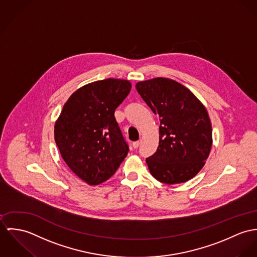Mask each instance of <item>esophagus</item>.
<instances>
[{"label":"esophagus","mask_w":257,"mask_h":257,"mask_svg":"<svg viewBox=\"0 0 257 257\" xmlns=\"http://www.w3.org/2000/svg\"><path fill=\"white\" fill-rule=\"evenodd\" d=\"M132 146H133V148H134V149H137V148L140 146V141H136V142L133 143V144H132Z\"/></svg>","instance_id":"esophagus-1"}]
</instances>
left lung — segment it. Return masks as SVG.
Listing matches in <instances>:
<instances>
[{"mask_svg":"<svg viewBox=\"0 0 257 257\" xmlns=\"http://www.w3.org/2000/svg\"><path fill=\"white\" fill-rule=\"evenodd\" d=\"M136 88L160 117L159 147L146 159L151 174L166 184L191 179L204 167L212 147L205 106L187 87L168 78L139 82Z\"/></svg>","mask_w":257,"mask_h":257,"instance_id":"left-lung-1","label":"left lung"}]
</instances>
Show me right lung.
<instances>
[{
  "label": "right lung",
  "mask_w": 257,
  "mask_h": 257,
  "mask_svg": "<svg viewBox=\"0 0 257 257\" xmlns=\"http://www.w3.org/2000/svg\"><path fill=\"white\" fill-rule=\"evenodd\" d=\"M130 90L126 80L87 84L69 97L55 123V142L63 160L89 185L109 179L129 152L114 112Z\"/></svg>",
  "instance_id": "right-lung-1"
}]
</instances>
